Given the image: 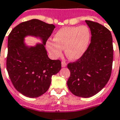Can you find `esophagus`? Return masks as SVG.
Listing matches in <instances>:
<instances>
[{
	"label": "esophagus",
	"mask_w": 120,
	"mask_h": 120,
	"mask_svg": "<svg viewBox=\"0 0 120 120\" xmlns=\"http://www.w3.org/2000/svg\"><path fill=\"white\" fill-rule=\"evenodd\" d=\"M61 66H62V67H66L67 66V64L66 63V62H64V61H63L62 63H61Z\"/></svg>",
	"instance_id": "1"
}]
</instances>
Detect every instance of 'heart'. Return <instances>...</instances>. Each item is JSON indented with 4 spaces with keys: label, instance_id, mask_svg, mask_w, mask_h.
Returning a JSON list of instances; mask_svg holds the SVG:
<instances>
[{
    "label": "heart",
    "instance_id": "b5f03b06",
    "mask_svg": "<svg viewBox=\"0 0 120 120\" xmlns=\"http://www.w3.org/2000/svg\"><path fill=\"white\" fill-rule=\"evenodd\" d=\"M90 40L91 32L87 26L66 27L56 32L53 41H47L46 47L53 58L61 57L65 49L69 59L76 60L86 52Z\"/></svg>",
    "mask_w": 120,
    "mask_h": 120
}]
</instances>
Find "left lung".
I'll return each mask as SVG.
<instances>
[{"label":"left lung","instance_id":"left-lung-1","mask_svg":"<svg viewBox=\"0 0 120 120\" xmlns=\"http://www.w3.org/2000/svg\"><path fill=\"white\" fill-rule=\"evenodd\" d=\"M85 22L91 30V43L82 57L68 64L71 74L67 84L75 96L90 98L100 92L110 78L113 47L107 28L98 22Z\"/></svg>","mask_w":120,"mask_h":120}]
</instances>
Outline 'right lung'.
Wrapping results in <instances>:
<instances>
[{
  "instance_id": "add662e5",
  "label": "right lung",
  "mask_w": 120,
  "mask_h": 120,
  "mask_svg": "<svg viewBox=\"0 0 120 120\" xmlns=\"http://www.w3.org/2000/svg\"><path fill=\"white\" fill-rule=\"evenodd\" d=\"M55 28L38 19L20 23L13 29L8 37L7 70L14 88L29 98H37L47 91L52 75L61 69V61L48 57L44 45ZM39 37L42 44L29 47L24 38Z\"/></svg>"
}]
</instances>
